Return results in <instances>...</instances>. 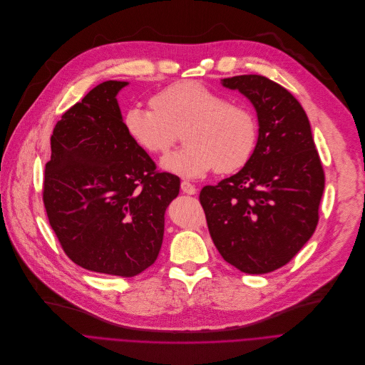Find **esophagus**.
Instances as JSON below:
<instances>
[{
  "instance_id": "1",
  "label": "esophagus",
  "mask_w": 365,
  "mask_h": 365,
  "mask_svg": "<svg viewBox=\"0 0 365 365\" xmlns=\"http://www.w3.org/2000/svg\"><path fill=\"white\" fill-rule=\"evenodd\" d=\"M181 190H182V193H187V195H196V192H197L196 187L188 181L181 182Z\"/></svg>"
}]
</instances>
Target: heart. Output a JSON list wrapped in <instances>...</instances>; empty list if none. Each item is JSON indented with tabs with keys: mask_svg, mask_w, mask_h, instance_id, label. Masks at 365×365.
<instances>
[{
	"mask_svg": "<svg viewBox=\"0 0 365 365\" xmlns=\"http://www.w3.org/2000/svg\"><path fill=\"white\" fill-rule=\"evenodd\" d=\"M153 108L132 107L125 114L130 140L150 154H165L184 132L187 147L162 160V168L184 178H200L215 169L244 168L257 145V121L242 103L195 80L173 83L151 99Z\"/></svg>",
	"mask_w": 365,
	"mask_h": 365,
	"instance_id": "heart-1",
	"label": "heart"
}]
</instances>
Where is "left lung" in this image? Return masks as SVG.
Here are the masks:
<instances>
[{
    "label": "left lung",
    "mask_w": 365,
    "mask_h": 365,
    "mask_svg": "<svg viewBox=\"0 0 365 365\" xmlns=\"http://www.w3.org/2000/svg\"><path fill=\"white\" fill-rule=\"evenodd\" d=\"M255 108L257 145L230 178L206 185L200 203L214 245L250 274L285 266L314 235L325 177L309 118L281 84L250 74L222 78Z\"/></svg>",
    "instance_id": "obj_1"
}]
</instances>
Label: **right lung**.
I'll return each mask as SVG.
<instances>
[{"mask_svg":"<svg viewBox=\"0 0 365 365\" xmlns=\"http://www.w3.org/2000/svg\"><path fill=\"white\" fill-rule=\"evenodd\" d=\"M128 81L98 84L50 138L43 200L51 229L76 264L132 277L159 255L165 212L180 178L155 170L128 135L117 95Z\"/></svg>","mask_w":365,"mask_h":365,"instance_id":"obj_1","label":"right lung"}]
</instances>
